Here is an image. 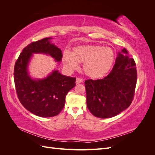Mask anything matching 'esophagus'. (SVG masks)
<instances>
[{"label": "esophagus", "mask_w": 155, "mask_h": 155, "mask_svg": "<svg viewBox=\"0 0 155 155\" xmlns=\"http://www.w3.org/2000/svg\"><path fill=\"white\" fill-rule=\"evenodd\" d=\"M83 81V80L82 79H81V78H76V84H79V83H82Z\"/></svg>", "instance_id": "esophagus-1"}]
</instances>
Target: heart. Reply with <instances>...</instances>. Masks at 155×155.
<instances>
[{"label": "heart", "mask_w": 155, "mask_h": 155, "mask_svg": "<svg viewBox=\"0 0 155 155\" xmlns=\"http://www.w3.org/2000/svg\"><path fill=\"white\" fill-rule=\"evenodd\" d=\"M114 61L113 50L98 45L76 46L71 54L66 52L63 57V63L67 69L73 71L79 68V63H83L84 73L92 79L104 77L110 70Z\"/></svg>", "instance_id": "obj_1"}]
</instances>
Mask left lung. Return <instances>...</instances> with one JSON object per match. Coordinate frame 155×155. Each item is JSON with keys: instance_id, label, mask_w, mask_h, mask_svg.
Segmentation results:
<instances>
[{"instance_id": "1", "label": "left lung", "mask_w": 155, "mask_h": 155, "mask_svg": "<svg viewBox=\"0 0 155 155\" xmlns=\"http://www.w3.org/2000/svg\"><path fill=\"white\" fill-rule=\"evenodd\" d=\"M137 81L135 61L124 48L118 54L107 76L85 81L88 110L100 118H109L120 114L132 103Z\"/></svg>"}]
</instances>
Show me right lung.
Masks as SVG:
<instances>
[{
	"label": "right lung",
	"instance_id": "1",
	"mask_svg": "<svg viewBox=\"0 0 155 155\" xmlns=\"http://www.w3.org/2000/svg\"><path fill=\"white\" fill-rule=\"evenodd\" d=\"M51 37L32 42L23 49L14 67V82L21 104L31 113L48 118L57 116L64 106L67 93L76 86V78L62 75L54 70L42 79H32L28 67L34 54L50 55L55 61H61L62 51L51 43Z\"/></svg>",
	"mask_w": 155,
	"mask_h": 155
}]
</instances>
